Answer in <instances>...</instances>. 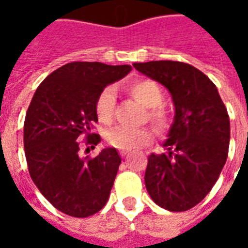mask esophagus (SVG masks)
<instances>
[{
	"instance_id": "34e87169",
	"label": "esophagus",
	"mask_w": 248,
	"mask_h": 248,
	"mask_svg": "<svg viewBox=\"0 0 248 248\" xmlns=\"http://www.w3.org/2000/svg\"><path fill=\"white\" fill-rule=\"evenodd\" d=\"M121 155L126 156V155H127V151H121Z\"/></svg>"
}]
</instances>
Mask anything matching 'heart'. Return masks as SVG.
<instances>
[{
	"label": "heart",
	"instance_id": "obj_1",
	"mask_svg": "<svg viewBox=\"0 0 248 248\" xmlns=\"http://www.w3.org/2000/svg\"><path fill=\"white\" fill-rule=\"evenodd\" d=\"M127 90L146 108H150L149 119L159 130H165L169 124V115L162 108H156L163 102V93L158 83L150 79L133 82ZM117 101L115 87L108 86L99 93L95 101V114L99 122L108 124L113 121L114 108ZM154 138V131L151 129H127V127H114L106 134V140L110 145L118 150H137L150 143Z\"/></svg>",
	"mask_w": 248,
	"mask_h": 248
}]
</instances>
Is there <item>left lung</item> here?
Listing matches in <instances>:
<instances>
[{"instance_id":"1","label":"left lung","mask_w":248,"mask_h":248,"mask_svg":"<svg viewBox=\"0 0 248 248\" xmlns=\"http://www.w3.org/2000/svg\"><path fill=\"white\" fill-rule=\"evenodd\" d=\"M170 92L175 108L163 146L150 154L145 185L151 199L169 211H186L211 191L230 145V118L213 81L197 67L178 61L133 63Z\"/></svg>"}]
</instances>
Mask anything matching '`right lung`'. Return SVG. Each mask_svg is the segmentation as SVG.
Listing matches in <instances>:
<instances>
[{"label":"right lung","instance_id":"1","mask_svg":"<svg viewBox=\"0 0 248 248\" xmlns=\"http://www.w3.org/2000/svg\"><path fill=\"white\" fill-rule=\"evenodd\" d=\"M130 71V65L70 62L46 77L33 95L24 124L29 174L41 194L66 215L86 218L108 202L121 156L114 147H105L95 158H83L79 140L86 134L93 149L101 142L92 133L98 122L95 101Z\"/></svg>","mask_w":248,"mask_h":248}]
</instances>
